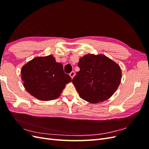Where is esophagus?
Listing matches in <instances>:
<instances>
[{
    "mask_svg": "<svg viewBox=\"0 0 149 149\" xmlns=\"http://www.w3.org/2000/svg\"><path fill=\"white\" fill-rule=\"evenodd\" d=\"M70 76H71V79H73L74 78V76H75V72L74 71H71L70 74Z\"/></svg>",
    "mask_w": 149,
    "mask_h": 149,
    "instance_id": "obj_1",
    "label": "esophagus"
}]
</instances>
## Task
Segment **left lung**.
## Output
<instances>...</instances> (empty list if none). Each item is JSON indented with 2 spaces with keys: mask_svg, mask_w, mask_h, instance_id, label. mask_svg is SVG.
<instances>
[{
  "mask_svg": "<svg viewBox=\"0 0 149 149\" xmlns=\"http://www.w3.org/2000/svg\"><path fill=\"white\" fill-rule=\"evenodd\" d=\"M80 68L72 80L79 97L90 103L101 102L113 95L121 81L120 67L100 54H87L80 58Z\"/></svg>",
  "mask_w": 149,
  "mask_h": 149,
  "instance_id": "8db88e82",
  "label": "left lung"
}]
</instances>
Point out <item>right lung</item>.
Wrapping results in <instances>:
<instances>
[{
    "label": "right lung",
    "instance_id": "obj_1",
    "mask_svg": "<svg viewBox=\"0 0 149 149\" xmlns=\"http://www.w3.org/2000/svg\"><path fill=\"white\" fill-rule=\"evenodd\" d=\"M22 80L26 91L41 101H50L60 96L66 84L71 81L63 65L50 55L38 56L22 66Z\"/></svg>",
    "mask_w": 149,
    "mask_h": 149
}]
</instances>
